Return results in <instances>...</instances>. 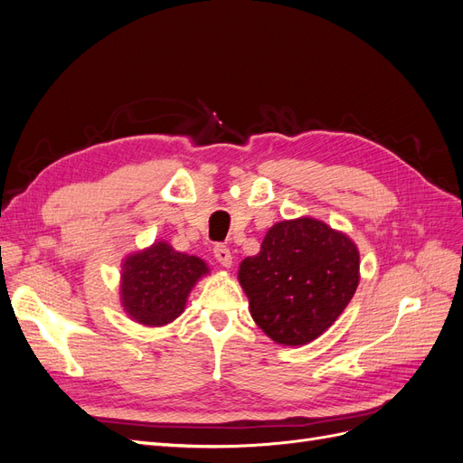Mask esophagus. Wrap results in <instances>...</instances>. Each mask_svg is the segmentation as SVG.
Instances as JSON below:
<instances>
[{
  "mask_svg": "<svg viewBox=\"0 0 463 463\" xmlns=\"http://www.w3.org/2000/svg\"><path fill=\"white\" fill-rule=\"evenodd\" d=\"M214 257L223 266V269H232L233 257H232V250L226 245H216L214 247Z\"/></svg>",
  "mask_w": 463,
  "mask_h": 463,
  "instance_id": "obj_1",
  "label": "esophagus"
}]
</instances>
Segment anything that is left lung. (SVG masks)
I'll return each instance as SVG.
<instances>
[{"label": "left lung", "mask_w": 463, "mask_h": 463, "mask_svg": "<svg viewBox=\"0 0 463 463\" xmlns=\"http://www.w3.org/2000/svg\"><path fill=\"white\" fill-rule=\"evenodd\" d=\"M240 284L257 326L279 345L299 347L325 334L359 286L352 237L317 218L278 222L259 255L240 264Z\"/></svg>", "instance_id": "left-lung-1"}]
</instances>
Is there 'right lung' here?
Wrapping results in <instances>:
<instances>
[{
    "label": "right lung",
    "mask_w": 463,
    "mask_h": 463,
    "mask_svg": "<svg viewBox=\"0 0 463 463\" xmlns=\"http://www.w3.org/2000/svg\"><path fill=\"white\" fill-rule=\"evenodd\" d=\"M206 274L210 269L203 259L179 253L167 241H154L121 260L123 311L143 326L170 325L185 311L191 289Z\"/></svg>",
    "instance_id": "right-lung-1"
}]
</instances>
